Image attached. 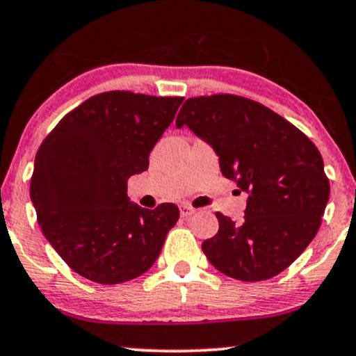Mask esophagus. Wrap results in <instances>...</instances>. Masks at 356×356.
<instances>
[{"instance_id": "1", "label": "esophagus", "mask_w": 356, "mask_h": 356, "mask_svg": "<svg viewBox=\"0 0 356 356\" xmlns=\"http://www.w3.org/2000/svg\"><path fill=\"white\" fill-rule=\"evenodd\" d=\"M196 212L195 207L188 206V204H183L179 206V214H181V218H189V216H193Z\"/></svg>"}]
</instances>
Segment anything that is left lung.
<instances>
[{"label":"left lung","instance_id":"1","mask_svg":"<svg viewBox=\"0 0 356 356\" xmlns=\"http://www.w3.org/2000/svg\"><path fill=\"white\" fill-rule=\"evenodd\" d=\"M183 126L216 150L224 177L248 193L240 222L216 212L219 232L202 242L207 260L240 281L280 275L316 237L329 201L319 149L275 111L237 95L186 99L177 118Z\"/></svg>","mask_w":356,"mask_h":356}]
</instances>
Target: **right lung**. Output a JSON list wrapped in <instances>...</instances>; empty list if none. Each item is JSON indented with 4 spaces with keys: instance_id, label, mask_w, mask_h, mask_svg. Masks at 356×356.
Wrapping results in <instances>:
<instances>
[{
    "instance_id": "1",
    "label": "right lung",
    "mask_w": 356,
    "mask_h": 356,
    "mask_svg": "<svg viewBox=\"0 0 356 356\" xmlns=\"http://www.w3.org/2000/svg\"><path fill=\"white\" fill-rule=\"evenodd\" d=\"M183 103L179 96L106 91L88 98L44 138L31 200L37 222L73 271L99 284L144 275L159 258L179 209L132 204L127 179L149 155Z\"/></svg>"
}]
</instances>
